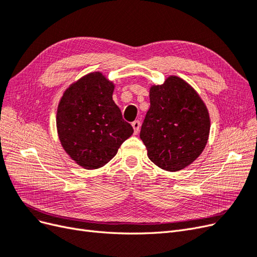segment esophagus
Here are the masks:
<instances>
[{"label": "esophagus", "mask_w": 257, "mask_h": 257, "mask_svg": "<svg viewBox=\"0 0 257 257\" xmlns=\"http://www.w3.org/2000/svg\"><path fill=\"white\" fill-rule=\"evenodd\" d=\"M132 126H133V128H134V133L138 134L139 128H141V121L135 120L133 123H132Z\"/></svg>", "instance_id": "esophagus-1"}]
</instances>
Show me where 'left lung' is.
<instances>
[{"label": "left lung", "instance_id": "obj_1", "mask_svg": "<svg viewBox=\"0 0 257 257\" xmlns=\"http://www.w3.org/2000/svg\"><path fill=\"white\" fill-rule=\"evenodd\" d=\"M150 108L141 130L148 158L167 172L189 166L204 151L210 132L207 106L180 77L151 85Z\"/></svg>", "mask_w": 257, "mask_h": 257}]
</instances>
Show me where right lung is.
I'll return each mask as SVG.
<instances>
[{"label":"right lung","mask_w":257,"mask_h":257,"mask_svg":"<svg viewBox=\"0 0 257 257\" xmlns=\"http://www.w3.org/2000/svg\"><path fill=\"white\" fill-rule=\"evenodd\" d=\"M114 84L90 73L64 91L57 110V130L65 152L85 169L107 164L134 130L112 99Z\"/></svg>","instance_id":"1"}]
</instances>
